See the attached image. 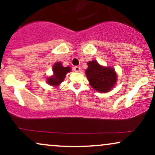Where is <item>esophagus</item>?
<instances>
[{
    "mask_svg": "<svg viewBox=\"0 0 155 155\" xmlns=\"http://www.w3.org/2000/svg\"><path fill=\"white\" fill-rule=\"evenodd\" d=\"M74 71H76V72H79L80 71V70H81V68H80L79 66H74Z\"/></svg>",
    "mask_w": 155,
    "mask_h": 155,
    "instance_id": "esophagus-1",
    "label": "esophagus"
}]
</instances>
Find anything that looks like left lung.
I'll return each instance as SVG.
<instances>
[{
    "label": "left lung",
    "instance_id": "8db88e82",
    "mask_svg": "<svg viewBox=\"0 0 155 155\" xmlns=\"http://www.w3.org/2000/svg\"><path fill=\"white\" fill-rule=\"evenodd\" d=\"M87 77L92 87L100 92H106L111 90L117 81V74L112 68L102 67L92 60L87 63Z\"/></svg>",
    "mask_w": 155,
    "mask_h": 155
}]
</instances>
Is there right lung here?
Masks as SVG:
<instances>
[{
	"label": "right lung",
	"instance_id": "obj_1",
	"mask_svg": "<svg viewBox=\"0 0 155 155\" xmlns=\"http://www.w3.org/2000/svg\"><path fill=\"white\" fill-rule=\"evenodd\" d=\"M54 76L47 79V82L50 85L57 86L63 81L67 73L71 71L70 67H63L61 63H56L52 68Z\"/></svg>",
	"mask_w": 155,
	"mask_h": 155
}]
</instances>
